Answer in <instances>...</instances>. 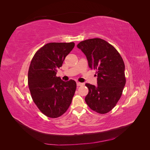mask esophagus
Returning <instances> with one entry per match:
<instances>
[{
  "label": "esophagus",
  "instance_id": "1",
  "mask_svg": "<svg viewBox=\"0 0 150 150\" xmlns=\"http://www.w3.org/2000/svg\"><path fill=\"white\" fill-rule=\"evenodd\" d=\"M84 85L83 83H79V82H77V86H83Z\"/></svg>",
  "mask_w": 150,
  "mask_h": 150
}]
</instances>
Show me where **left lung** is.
Returning a JSON list of instances; mask_svg holds the SVG:
<instances>
[{
	"instance_id": "obj_1",
	"label": "left lung",
	"mask_w": 150,
	"mask_h": 150,
	"mask_svg": "<svg viewBox=\"0 0 150 150\" xmlns=\"http://www.w3.org/2000/svg\"><path fill=\"white\" fill-rule=\"evenodd\" d=\"M77 47L98 76L97 86L85 84L89 89L85 101L94 111L105 114L114 108L122 95L126 84L124 61L115 47L100 38L83 40Z\"/></svg>"
}]
</instances>
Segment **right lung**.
I'll return each instance as SVG.
<instances>
[{
  "label": "right lung",
  "instance_id": "right-lung-1",
  "mask_svg": "<svg viewBox=\"0 0 150 150\" xmlns=\"http://www.w3.org/2000/svg\"><path fill=\"white\" fill-rule=\"evenodd\" d=\"M74 42H51L40 47L32 59L28 71L31 97L39 110L51 118L62 116L71 105L76 89L74 80L56 76Z\"/></svg>",
  "mask_w": 150,
  "mask_h": 150
}]
</instances>
